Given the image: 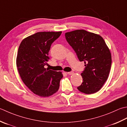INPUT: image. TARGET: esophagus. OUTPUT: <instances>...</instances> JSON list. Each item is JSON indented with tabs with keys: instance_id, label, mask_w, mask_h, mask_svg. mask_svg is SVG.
<instances>
[{
	"instance_id": "obj_1",
	"label": "esophagus",
	"mask_w": 127,
	"mask_h": 127,
	"mask_svg": "<svg viewBox=\"0 0 127 127\" xmlns=\"http://www.w3.org/2000/svg\"><path fill=\"white\" fill-rule=\"evenodd\" d=\"M68 74H69V75H73V74H74V72L73 71H70V72H67L66 73Z\"/></svg>"
}]
</instances>
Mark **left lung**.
Listing matches in <instances>:
<instances>
[{"mask_svg": "<svg viewBox=\"0 0 127 127\" xmlns=\"http://www.w3.org/2000/svg\"><path fill=\"white\" fill-rule=\"evenodd\" d=\"M65 38L73 48L85 69L81 74L83 82L78 87L86 94L99 91L107 79L111 69V53L100 35L84 30L66 32Z\"/></svg>", "mask_w": 127, "mask_h": 127, "instance_id": "obj_1", "label": "left lung"}]
</instances>
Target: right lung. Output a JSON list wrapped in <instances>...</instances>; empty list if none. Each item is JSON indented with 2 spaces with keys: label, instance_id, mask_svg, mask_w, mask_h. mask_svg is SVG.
<instances>
[{
  "label": "right lung",
  "instance_id": "right-lung-1",
  "mask_svg": "<svg viewBox=\"0 0 127 127\" xmlns=\"http://www.w3.org/2000/svg\"><path fill=\"white\" fill-rule=\"evenodd\" d=\"M62 31L39 32L24 38L20 44L16 66L24 83L32 92L41 97H48L58 90L63 78L61 71L44 68L49 59L52 43Z\"/></svg>",
  "mask_w": 127,
  "mask_h": 127
}]
</instances>
